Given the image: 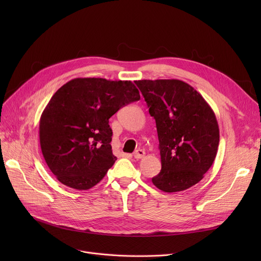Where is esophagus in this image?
I'll list each match as a JSON object with an SVG mask.
<instances>
[{
  "mask_svg": "<svg viewBox=\"0 0 261 261\" xmlns=\"http://www.w3.org/2000/svg\"><path fill=\"white\" fill-rule=\"evenodd\" d=\"M133 156H134V159H136V160L143 159V158L145 156V151H144L143 149H138V150H135V152L133 153Z\"/></svg>",
  "mask_w": 261,
  "mask_h": 261,
  "instance_id": "1",
  "label": "esophagus"
}]
</instances>
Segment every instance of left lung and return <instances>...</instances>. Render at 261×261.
<instances>
[{"instance_id":"left-lung-1","label":"left lung","mask_w":261,"mask_h":261,"mask_svg":"<svg viewBox=\"0 0 261 261\" xmlns=\"http://www.w3.org/2000/svg\"><path fill=\"white\" fill-rule=\"evenodd\" d=\"M154 117L161 172L152 183L177 193L199 183L213 165L219 146V126L211 106L186 82L177 79L138 80Z\"/></svg>"}]
</instances>
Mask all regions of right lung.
<instances>
[{
  "label": "right lung",
  "instance_id": "right-lung-1",
  "mask_svg": "<svg viewBox=\"0 0 261 261\" xmlns=\"http://www.w3.org/2000/svg\"><path fill=\"white\" fill-rule=\"evenodd\" d=\"M131 81L75 78L63 85L40 118V146L48 168L63 185L87 190L113 166L109 118L140 100Z\"/></svg>",
  "mask_w": 261,
  "mask_h": 261
}]
</instances>
